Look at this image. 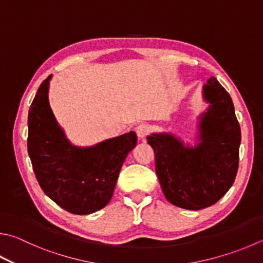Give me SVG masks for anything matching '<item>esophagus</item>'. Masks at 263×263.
<instances>
[{"mask_svg":"<svg viewBox=\"0 0 263 263\" xmlns=\"http://www.w3.org/2000/svg\"><path fill=\"white\" fill-rule=\"evenodd\" d=\"M136 132H137V136L139 138H145L148 133H149V126L147 125V124H139L136 127Z\"/></svg>","mask_w":263,"mask_h":263,"instance_id":"obj_1","label":"esophagus"}]
</instances>
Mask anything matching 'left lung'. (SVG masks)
<instances>
[{
	"label": "left lung",
	"instance_id": "8db88e82",
	"mask_svg": "<svg viewBox=\"0 0 263 263\" xmlns=\"http://www.w3.org/2000/svg\"><path fill=\"white\" fill-rule=\"evenodd\" d=\"M203 97L211 106L201 116L197 147H185L166 133L147 137L164 197L191 211L216 203L232 186L239 165L241 135L231 97L215 77L203 86Z\"/></svg>",
	"mask_w": 263,
	"mask_h": 263
}]
</instances>
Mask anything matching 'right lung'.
Masks as SVG:
<instances>
[{
	"label": "right lung",
	"instance_id": "right-lung-1",
	"mask_svg": "<svg viewBox=\"0 0 263 263\" xmlns=\"http://www.w3.org/2000/svg\"><path fill=\"white\" fill-rule=\"evenodd\" d=\"M51 74L40 85L28 110L27 151L37 183L66 212L87 215L110 201L122 165L137 145L133 131L89 148L65 139L48 101Z\"/></svg>",
	"mask_w": 263,
	"mask_h": 263
}]
</instances>
